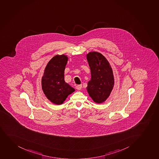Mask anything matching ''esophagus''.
Listing matches in <instances>:
<instances>
[{"instance_id": "1", "label": "esophagus", "mask_w": 159, "mask_h": 159, "mask_svg": "<svg viewBox=\"0 0 159 159\" xmlns=\"http://www.w3.org/2000/svg\"><path fill=\"white\" fill-rule=\"evenodd\" d=\"M82 85H78L76 86V89H77V90H80L82 89Z\"/></svg>"}]
</instances>
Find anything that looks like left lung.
I'll list each match as a JSON object with an SVG mask.
<instances>
[{"label":"left lung","instance_id":"left-lung-1","mask_svg":"<svg viewBox=\"0 0 159 159\" xmlns=\"http://www.w3.org/2000/svg\"><path fill=\"white\" fill-rule=\"evenodd\" d=\"M86 58L91 73L87 92L94 102L101 104L107 100L114 88L112 69L107 59L99 52H89Z\"/></svg>","mask_w":159,"mask_h":159}]
</instances>
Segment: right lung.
I'll list each match as a JSON object with an SVG mask.
<instances>
[{
  "mask_svg": "<svg viewBox=\"0 0 159 159\" xmlns=\"http://www.w3.org/2000/svg\"><path fill=\"white\" fill-rule=\"evenodd\" d=\"M68 61L67 55H56L45 66L41 80L43 93L50 102L60 105L75 89L64 80V70Z\"/></svg>",
  "mask_w": 159,
  "mask_h": 159,
  "instance_id": "obj_1",
  "label": "right lung"
}]
</instances>
